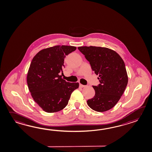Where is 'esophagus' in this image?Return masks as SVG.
Returning a JSON list of instances; mask_svg holds the SVG:
<instances>
[{
    "mask_svg": "<svg viewBox=\"0 0 152 152\" xmlns=\"http://www.w3.org/2000/svg\"><path fill=\"white\" fill-rule=\"evenodd\" d=\"M86 87V86H84V85H82V84H80V88H83V87Z\"/></svg>",
    "mask_w": 152,
    "mask_h": 152,
    "instance_id": "esophagus-1",
    "label": "esophagus"
}]
</instances>
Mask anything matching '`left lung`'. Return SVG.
<instances>
[{"mask_svg": "<svg viewBox=\"0 0 152 152\" xmlns=\"http://www.w3.org/2000/svg\"><path fill=\"white\" fill-rule=\"evenodd\" d=\"M89 62L91 69L99 75L100 84L93 86L95 94L87 104L97 112H105L113 107L121 98L128 84L125 63L119 54L106 47H78Z\"/></svg>", "mask_w": 152, "mask_h": 152, "instance_id": "obj_1", "label": "left lung"}]
</instances>
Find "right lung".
I'll return each mask as SVG.
<instances>
[{
	"label": "right lung",
	"instance_id": "right-lung-1",
	"mask_svg": "<svg viewBox=\"0 0 152 152\" xmlns=\"http://www.w3.org/2000/svg\"><path fill=\"white\" fill-rule=\"evenodd\" d=\"M76 47L55 46L42 50L31 62L27 84L32 98L44 111H59L68 105L71 93L79 83L68 82L59 73L64 67V59Z\"/></svg>",
	"mask_w": 152,
	"mask_h": 152
}]
</instances>
